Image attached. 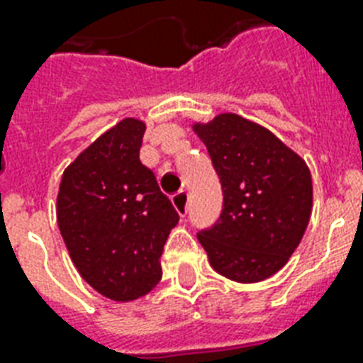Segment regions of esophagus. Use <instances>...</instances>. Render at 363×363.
<instances>
[{
  "mask_svg": "<svg viewBox=\"0 0 363 363\" xmlns=\"http://www.w3.org/2000/svg\"><path fill=\"white\" fill-rule=\"evenodd\" d=\"M173 205H175L177 213L181 216L188 215V203H190V196H188L186 190H181V192H177L173 198H171Z\"/></svg>",
  "mask_w": 363,
  "mask_h": 363,
  "instance_id": "obj_1",
  "label": "esophagus"
}]
</instances>
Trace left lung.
<instances>
[{"mask_svg":"<svg viewBox=\"0 0 363 363\" xmlns=\"http://www.w3.org/2000/svg\"><path fill=\"white\" fill-rule=\"evenodd\" d=\"M194 130L224 196L218 220L199 230V242L220 275L264 281L286 264L309 224V167L269 130L232 113Z\"/></svg>","mask_w":363,"mask_h":363,"instance_id":"1","label":"left lung"}]
</instances>
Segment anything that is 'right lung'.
<instances>
[{
    "instance_id": "right-lung-1",
    "label": "right lung",
    "mask_w": 363,
    "mask_h": 363,
    "mask_svg": "<svg viewBox=\"0 0 363 363\" xmlns=\"http://www.w3.org/2000/svg\"><path fill=\"white\" fill-rule=\"evenodd\" d=\"M145 124L125 118L62 177L58 226L82 279L105 298L131 301L162 279L160 258L179 222L152 169L141 164Z\"/></svg>"
}]
</instances>
